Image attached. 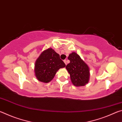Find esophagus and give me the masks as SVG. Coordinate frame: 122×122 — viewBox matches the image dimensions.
<instances>
[{
	"instance_id": "esophagus-1",
	"label": "esophagus",
	"mask_w": 122,
	"mask_h": 122,
	"mask_svg": "<svg viewBox=\"0 0 122 122\" xmlns=\"http://www.w3.org/2000/svg\"><path fill=\"white\" fill-rule=\"evenodd\" d=\"M64 62H65V65H67V60H64Z\"/></svg>"
}]
</instances>
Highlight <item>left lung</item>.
Segmentation results:
<instances>
[{
    "mask_svg": "<svg viewBox=\"0 0 122 122\" xmlns=\"http://www.w3.org/2000/svg\"><path fill=\"white\" fill-rule=\"evenodd\" d=\"M68 59L70 63L66 66V68L69 74L71 83L76 86H85L90 78L89 66L75 52L70 54Z\"/></svg>",
    "mask_w": 122,
    "mask_h": 122,
    "instance_id": "left-lung-1",
    "label": "left lung"
}]
</instances>
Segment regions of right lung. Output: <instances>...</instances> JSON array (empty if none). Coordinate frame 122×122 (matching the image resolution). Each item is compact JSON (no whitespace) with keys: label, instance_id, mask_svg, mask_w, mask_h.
<instances>
[{"label":"right lung","instance_id":"obj_1","mask_svg":"<svg viewBox=\"0 0 122 122\" xmlns=\"http://www.w3.org/2000/svg\"><path fill=\"white\" fill-rule=\"evenodd\" d=\"M66 67L60 55L51 48L42 51L35 63V76L38 81L48 83L53 79L56 72Z\"/></svg>","mask_w":122,"mask_h":122}]
</instances>
